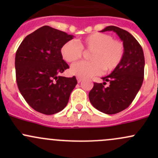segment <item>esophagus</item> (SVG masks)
Segmentation results:
<instances>
[{"label": "esophagus", "instance_id": "esophagus-1", "mask_svg": "<svg viewBox=\"0 0 158 158\" xmlns=\"http://www.w3.org/2000/svg\"><path fill=\"white\" fill-rule=\"evenodd\" d=\"M76 79H77V82H82V77H79V76H77V77H76Z\"/></svg>", "mask_w": 158, "mask_h": 158}]
</instances>
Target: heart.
Returning <instances> with one entry per match:
<instances>
[{
  "mask_svg": "<svg viewBox=\"0 0 158 158\" xmlns=\"http://www.w3.org/2000/svg\"><path fill=\"white\" fill-rule=\"evenodd\" d=\"M92 51L89 55L91 61H82L73 64L70 73L79 77L87 78L113 71L120 65L125 56V46L111 35L95 33L83 37L79 44L69 40L62 47L61 55L68 63H74L82 57L83 50Z\"/></svg>",
  "mask_w": 158,
  "mask_h": 158,
  "instance_id": "1",
  "label": "heart"
}]
</instances>
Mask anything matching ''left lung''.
Here are the masks:
<instances>
[{"instance_id":"left-lung-1","label":"left lung","mask_w":158,"mask_h":158,"mask_svg":"<svg viewBox=\"0 0 158 158\" xmlns=\"http://www.w3.org/2000/svg\"><path fill=\"white\" fill-rule=\"evenodd\" d=\"M113 31L118 34L125 46L122 63L112 73L102 77L103 83L94 82L89 93L91 104L98 111L108 114L118 113L128 107L135 99L144 80V56L142 47L126 30L109 26L102 32ZM106 81L110 82L105 87Z\"/></svg>"}]
</instances>
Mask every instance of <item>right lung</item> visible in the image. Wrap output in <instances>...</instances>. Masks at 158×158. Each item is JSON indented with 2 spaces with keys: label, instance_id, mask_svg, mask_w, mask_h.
Returning <instances> with one entry per match:
<instances>
[{
  "label": "right lung",
  "instance_id": "1",
  "mask_svg": "<svg viewBox=\"0 0 158 158\" xmlns=\"http://www.w3.org/2000/svg\"><path fill=\"white\" fill-rule=\"evenodd\" d=\"M73 38V35L44 26L27 35L17 49V86L27 102L38 112L53 114L62 111L77 84L75 76H59L69 68L60 50Z\"/></svg>",
  "mask_w": 158,
  "mask_h": 158
}]
</instances>
